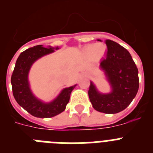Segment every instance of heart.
Masks as SVG:
<instances>
[{"mask_svg":"<svg viewBox=\"0 0 153 153\" xmlns=\"http://www.w3.org/2000/svg\"><path fill=\"white\" fill-rule=\"evenodd\" d=\"M106 51L105 46L100 44H97L95 45H90L86 47L84 49V53L88 56H94V57H101L104 54Z\"/></svg>","mask_w":153,"mask_h":153,"instance_id":"b5f03b06","label":"heart"}]
</instances>
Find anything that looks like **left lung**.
Masks as SVG:
<instances>
[{
    "instance_id": "left-lung-1",
    "label": "left lung",
    "mask_w": 153,
    "mask_h": 153,
    "mask_svg": "<svg viewBox=\"0 0 153 153\" xmlns=\"http://www.w3.org/2000/svg\"><path fill=\"white\" fill-rule=\"evenodd\" d=\"M107 53L101 61L103 70L111 86V93H100L90 82L89 98L97 111L114 114L123 111L135 98L139 90V76L136 63L129 51L116 42L105 41Z\"/></svg>"
}]
</instances>
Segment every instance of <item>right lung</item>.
<instances>
[{"label":"right lung","mask_w":153,"mask_h":153,"mask_svg":"<svg viewBox=\"0 0 153 153\" xmlns=\"http://www.w3.org/2000/svg\"><path fill=\"white\" fill-rule=\"evenodd\" d=\"M58 49V47L46 48L42 45L35 46L21 53L16 61L11 76L13 95L17 103L35 117L51 118L64 111L70 100V93L75 88L76 85L63 89L58 97L50 102H42L31 92L28 74L32 64L39 58Z\"/></svg>","instance_id":"add662e5"}]
</instances>
